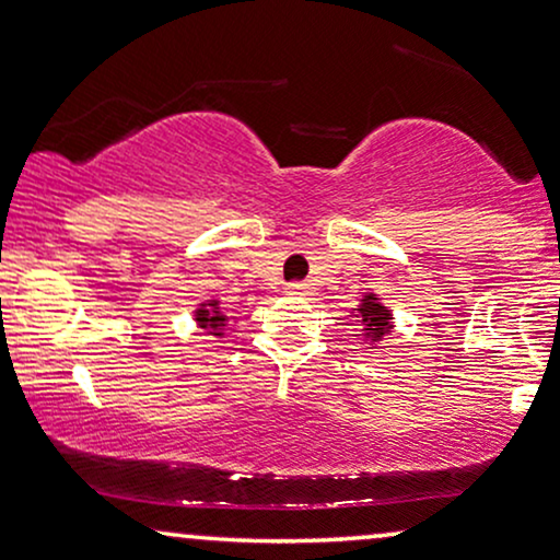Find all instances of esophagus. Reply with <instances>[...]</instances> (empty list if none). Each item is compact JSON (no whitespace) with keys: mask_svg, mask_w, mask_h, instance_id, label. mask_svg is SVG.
Returning <instances> with one entry per match:
<instances>
[{"mask_svg":"<svg viewBox=\"0 0 560 560\" xmlns=\"http://www.w3.org/2000/svg\"><path fill=\"white\" fill-rule=\"evenodd\" d=\"M287 292L289 294H296V296H310L312 289H310V284H289Z\"/></svg>","mask_w":560,"mask_h":560,"instance_id":"34e87169","label":"esophagus"}]
</instances>
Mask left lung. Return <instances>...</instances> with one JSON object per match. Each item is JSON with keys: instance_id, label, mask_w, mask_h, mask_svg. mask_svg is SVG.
Here are the masks:
<instances>
[{"instance_id": "left-lung-1", "label": "left lung", "mask_w": 560, "mask_h": 560, "mask_svg": "<svg viewBox=\"0 0 560 560\" xmlns=\"http://www.w3.org/2000/svg\"><path fill=\"white\" fill-rule=\"evenodd\" d=\"M348 317H353L358 325L363 327V340H366L369 348H376L386 335L394 332V323H392V310L378 300V294L366 292L358 302V307L350 312Z\"/></svg>"}]
</instances>
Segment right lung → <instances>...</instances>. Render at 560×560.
<instances>
[{"label": "right lung", "instance_id": "obj_1", "mask_svg": "<svg viewBox=\"0 0 560 560\" xmlns=\"http://www.w3.org/2000/svg\"><path fill=\"white\" fill-rule=\"evenodd\" d=\"M225 304H222L220 296H210V300L199 302L194 307V323H197L199 330L207 335H214V338H225L230 317L225 315Z\"/></svg>", "mask_w": 560, "mask_h": 560}]
</instances>
